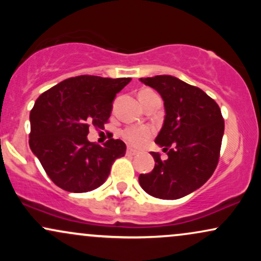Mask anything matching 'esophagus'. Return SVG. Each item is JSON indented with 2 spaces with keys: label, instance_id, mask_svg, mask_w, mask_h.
I'll list each match as a JSON object with an SVG mask.
<instances>
[{
  "label": "esophagus",
  "instance_id": "1",
  "mask_svg": "<svg viewBox=\"0 0 261 261\" xmlns=\"http://www.w3.org/2000/svg\"><path fill=\"white\" fill-rule=\"evenodd\" d=\"M137 153H139V152H137L136 149H134V148L128 147V148L126 149V154H128V155H135V154H137Z\"/></svg>",
  "mask_w": 261,
  "mask_h": 261
}]
</instances>
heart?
Segmentation results:
<instances>
[{
  "instance_id": "b5f03b06",
  "label": "heart",
  "mask_w": 261,
  "mask_h": 261,
  "mask_svg": "<svg viewBox=\"0 0 261 261\" xmlns=\"http://www.w3.org/2000/svg\"><path fill=\"white\" fill-rule=\"evenodd\" d=\"M146 91H148V89H146ZM151 135H152L151 128H148L146 126L126 127L121 133V136L124 137V140L126 141V142L130 143V145L136 146V147L142 146L143 143H145L146 141L151 137Z\"/></svg>"
}]
</instances>
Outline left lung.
I'll return each instance as SVG.
<instances>
[{"instance_id": "8db88e82", "label": "left lung", "mask_w": 261, "mask_h": 261, "mask_svg": "<svg viewBox=\"0 0 261 261\" xmlns=\"http://www.w3.org/2000/svg\"><path fill=\"white\" fill-rule=\"evenodd\" d=\"M164 101L163 126L154 142L167 157L152 152L154 168L140 174L149 195L176 200L202 187L214 174L220 158L224 121L218 104L202 89L168 74L140 79Z\"/></svg>"}]
</instances>
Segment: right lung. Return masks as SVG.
Segmentation results:
<instances>
[{
  "label": "right lung",
  "mask_w": 261,
  "mask_h": 261,
  "mask_svg": "<svg viewBox=\"0 0 261 261\" xmlns=\"http://www.w3.org/2000/svg\"><path fill=\"white\" fill-rule=\"evenodd\" d=\"M131 79H67L39 95L31 112L29 146L49 178L70 193H87L107 180L112 164L126 152L121 140L89 142V127L103 128L113 100Z\"/></svg>",
  "instance_id": "add662e5"
}]
</instances>
